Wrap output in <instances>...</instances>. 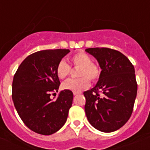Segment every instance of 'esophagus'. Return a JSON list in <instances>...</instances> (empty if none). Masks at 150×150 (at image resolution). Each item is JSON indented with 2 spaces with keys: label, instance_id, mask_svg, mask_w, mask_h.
<instances>
[{
  "label": "esophagus",
  "instance_id": "1",
  "mask_svg": "<svg viewBox=\"0 0 150 150\" xmlns=\"http://www.w3.org/2000/svg\"><path fill=\"white\" fill-rule=\"evenodd\" d=\"M81 93H82L81 92H76V93H73L74 96H77V95H79V94H81Z\"/></svg>",
  "mask_w": 150,
  "mask_h": 150
}]
</instances>
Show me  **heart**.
<instances>
[{
	"label": "heart",
	"instance_id": "b5f03b06",
	"mask_svg": "<svg viewBox=\"0 0 150 150\" xmlns=\"http://www.w3.org/2000/svg\"><path fill=\"white\" fill-rule=\"evenodd\" d=\"M71 64L73 67H79L77 75L78 79H70L63 83L62 88L73 93L86 89L90 85V81H98L101 70L96 64L93 62L92 57L83 51H79L70 57ZM71 67L64 61H59L56 68V74L60 79H65L70 75Z\"/></svg>",
	"mask_w": 150,
	"mask_h": 150
}]
</instances>
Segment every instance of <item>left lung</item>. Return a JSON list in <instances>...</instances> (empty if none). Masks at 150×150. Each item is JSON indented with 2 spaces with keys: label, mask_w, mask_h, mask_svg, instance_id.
<instances>
[{
  "label": "left lung",
  "mask_w": 150,
  "mask_h": 150,
  "mask_svg": "<svg viewBox=\"0 0 150 150\" xmlns=\"http://www.w3.org/2000/svg\"><path fill=\"white\" fill-rule=\"evenodd\" d=\"M95 57L102 69L95 87L83 93L88 121L103 132L121 128L132 114L137 95L135 68L121 52L107 47L86 50Z\"/></svg>",
  "instance_id": "obj_1"
}]
</instances>
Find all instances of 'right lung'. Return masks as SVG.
Returning a JSON list of instances; mask_svg holds the SVG:
<instances>
[{
  "label": "right lung",
  "mask_w": 150,
  "mask_h": 150,
  "mask_svg": "<svg viewBox=\"0 0 150 150\" xmlns=\"http://www.w3.org/2000/svg\"><path fill=\"white\" fill-rule=\"evenodd\" d=\"M69 52L57 49L33 53L22 61L14 75L12 100L15 109L25 125L40 135L54 134L67 121L72 92L64 89L55 101L50 99V94L57 92L61 84L57 65Z\"/></svg>",
  "instance_id": "obj_1"
}]
</instances>
